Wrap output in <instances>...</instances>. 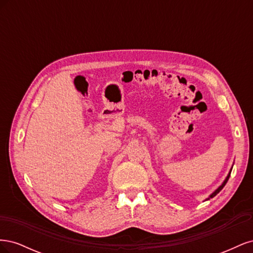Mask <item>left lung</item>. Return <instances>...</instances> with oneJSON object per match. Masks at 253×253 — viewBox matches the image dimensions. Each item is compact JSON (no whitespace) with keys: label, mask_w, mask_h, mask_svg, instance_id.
<instances>
[{"label":"left lung","mask_w":253,"mask_h":253,"mask_svg":"<svg viewBox=\"0 0 253 253\" xmlns=\"http://www.w3.org/2000/svg\"><path fill=\"white\" fill-rule=\"evenodd\" d=\"M230 174H231V171L230 172H229V174H228V176H227V177H226V179H225V181L223 182V183H221V186H219L215 191H214V192L208 197V198H207V200H210V198H212V197H214V196H215L218 192H219V191L221 190V189H223L224 187H225V185H226V183H227V181H228V179H229V177H230Z\"/></svg>","instance_id":"left-lung-1"}]
</instances>
